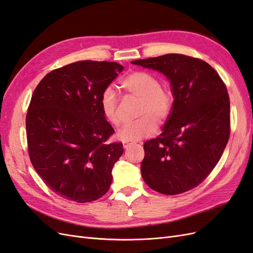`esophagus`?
Wrapping results in <instances>:
<instances>
[{
	"mask_svg": "<svg viewBox=\"0 0 253 253\" xmlns=\"http://www.w3.org/2000/svg\"><path fill=\"white\" fill-rule=\"evenodd\" d=\"M132 144H134V142H125V143H124V148H125V149H127L128 147H131Z\"/></svg>",
	"mask_w": 253,
	"mask_h": 253,
	"instance_id": "34e87169",
	"label": "esophagus"
}]
</instances>
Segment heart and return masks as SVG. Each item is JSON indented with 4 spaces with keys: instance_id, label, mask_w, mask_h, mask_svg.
I'll return each instance as SVG.
<instances>
[{
    "instance_id": "1",
    "label": "heart",
    "mask_w": 253,
    "mask_h": 253,
    "mask_svg": "<svg viewBox=\"0 0 253 253\" xmlns=\"http://www.w3.org/2000/svg\"><path fill=\"white\" fill-rule=\"evenodd\" d=\"M120 87L126 94L140 99L138 109V120L127 124L118 128L117 137L120 140L132 141L139 140L154 134L158 123L166 121L170 116L174 95L171 88L159 83L155 75L144 71H136L122 79ZM100 110L104 118L110 124L118 122V99L114 89L105 87L100 96Z\"/></svg>"
}]
</instances>
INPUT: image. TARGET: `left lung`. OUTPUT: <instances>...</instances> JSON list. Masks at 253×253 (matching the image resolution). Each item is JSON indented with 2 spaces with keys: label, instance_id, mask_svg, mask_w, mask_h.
I'll return each instance as SVG.
<instances>
[{
  "label": "left lung",
  "instance_id": "left-lung-1",
  "mask_svg": "<svg viewBox=\"0 0 253 253\" xmlns=\"http://www.w3.org/2000/svg\"><path fill=\"white\" fill-rule=\"evenodd\" d=\"M163 73L174 95L163 133L145 141L141 175L157 192L176 195L212 172L230 136V100L224 81L205 61L179 53L132 61Z\"/></svg>",
  "mask_w": 253,
  "mask_h": 253
}]
</instances>
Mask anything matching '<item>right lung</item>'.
Masks as SVG:
<instances>
[{
  "mask_svg": "<svg viewBox=\"0 0 253 253\" xmlns=\"http://www.w3.org/2000/svg\"><path fill=\"white\" fill-rule=\"evenodd\" d=\"M122 70L116 62L78 61L48 73L34 91L26 115L30 162L65 200L89 203L110 189L124 148L106 143L115 131L99 101Z\"/></svg>",
  "mask_w": 253,
  "mask_h": 253,
  "instance_id": "1",
  "label": "right lung"
}]
</instances>
